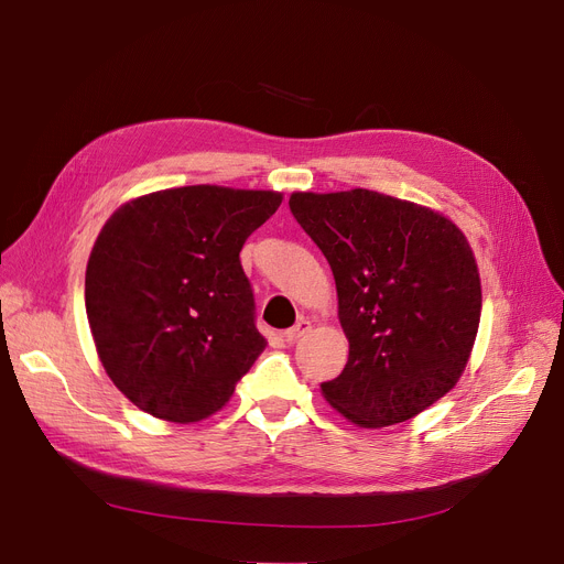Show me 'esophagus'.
<instances>
[{
	"mask_svg": "<svg viewBox=\"0 0 564 564\" xmlns=\"http://www.w3.org/2000/svg\"><path fill=\"white\" fill-rule=\"evenodd\" d=\"M313 329V324H311V319H299L292 329H286L282 336H284V340H289V344H294V340H299L301 336H305Z\"/></svg>",
	"mask_w": 564,
	"mask_h": 564,
	"instance_id": "esophagus-1",
	"label": "esophagus"
}]
</instances>
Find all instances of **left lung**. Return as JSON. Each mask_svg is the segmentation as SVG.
I'll return each instance as SVG.
<instances>
[{
  "label": "left lung",
  "mask_w": 564,
  "mask_h": 564,
  "mask_svg": "<svg viewBox=\"0 0 564 564\" xmlns=\"http://www.w3.org/2000/svg\"><path fill=\"white\" fill-rule=\"evenodd\" d=\"M329 261L346 369L322 395L360 429L414 419L456 386L480 327L475 253L447 216L383 193H292Z\"/></svg>",
  "instance_id": "left-lung-1"
}]
</instances>
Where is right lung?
Here are the masks:
<instances>
[{"instance_id":"right-lung-1","label":"right lung","mask_w":564,"mask_h":564,"mask_svg":"<svg viewBox=\"0 0 564 564\" xmlns=\"http://www.w3.org/2000/svg\"><path fill=\"white\" fill-rule=\"evenodd\" d=\"M282 193L185 185L122 204L100 228L84 280L96 352L143 412L209 419L268 340L240 263Z\"/></svg>"}]
</instances>
